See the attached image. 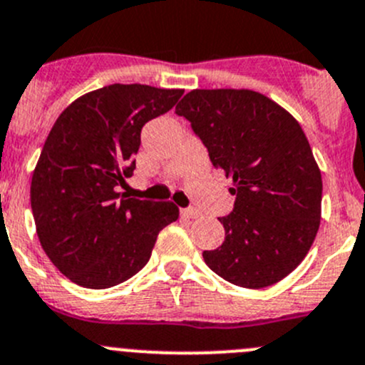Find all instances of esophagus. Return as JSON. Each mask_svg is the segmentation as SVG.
<instances>
[{
	"instance_id": "esophagus-1",
	"label": "esophagus",
	"mask_w": 365,
	"mask_h": 365,
	"mask_svg": "<svg viewBox=\"0 0 365 365\" xmlns=\"http://www.w3.org/2000/svg\"><path fill=\"white\" fill-rule=\"evenodd\" d=\"M180 214H182V217H185V219L200 217V212H197L196 208H182V210H180Z\"/></svg>"
}]
</instances>
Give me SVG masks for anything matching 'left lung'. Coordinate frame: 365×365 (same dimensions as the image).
I'll return each mask as SVG.
<instances>
[{
	"label": "left lung",
	"mask_w": 365,
	"mask_h": 365,
	"mask_svg": "<svg viewBox=\"0 0 365 365\" xmlns=\"http://www.w3.org/2000/svg\"><path fill=\"white\" fill-rule=\"evenodd\" d=\"M175 112L233 180V210L219 217L225 240L203 251L207 265L239 287L280 282L307 257L321 221L323 180L299 123L247 88H196Z\"/></svg>",
	"instance_id": "8db88e82"
}]
</instances>
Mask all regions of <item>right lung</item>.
Listing matches in <instances>:
<instances>
[{
    "label": "right lung",
    "instance_id": "obj_1",
    "mask_svg": "<svg viewBox=\"0 0 365 365\" xmlns=\"http://www.w3.org/2000/svg\"><path fill=\"white\" fill-rule=\"evenodd\" d=\"M182 88L114 83L78 98L53 125L31 176L30 201L42 250L74 284L108 289L140 271L171 201L126 197L140 130L182 98Z\"/></svg>",
    "mask_w": 365,
    "mask_h": 365
}]
</instances>
